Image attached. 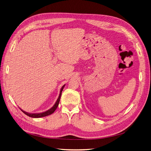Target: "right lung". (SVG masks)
Instances as JSON below:
<instances>
[{
	"mask_svg": "<svg viewBox=\"0 0 151 151\" xmlns=\"http://www.w3.org/2000/svg\"><path fill=\"white\" fill-rule=\"evenodd\" d=\"M65 85H64L62 87H61V90H60V94H59V96L57 100V101H56V103H55V104L53 106V107L50 108V109L47 110V111H45V112H43V113H27V112H25V111H23L22 109H20L22 110V112H23L24 114H25L26 115L29 116V117H31V118H42V117H45V116H48V115H50L52 114V113H53L55 112V111L56 110V109L57 108L58 106V104H59V102H60V98H61V92H62L63 88L65 87Z\"/></svg>",
	"mask_w": 151,
	"mask_h": 151,
	"instance_id": "add662e5",
	"label": "right lung"
}]
</instances>
